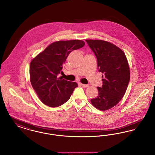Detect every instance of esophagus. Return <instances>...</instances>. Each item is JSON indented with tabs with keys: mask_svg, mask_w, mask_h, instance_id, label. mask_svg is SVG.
Segmentation results:
<instances>
[{
	"mask_svg": "<svg viewBox=\"0 0 155 155\" xmlns=\"http://www.w3.org/2000/svg\"><path fill=\"white\" fill-rule=\"evenodd\" d=\"M80 85L84 88H87L89 87V85H85V84H80Z\"/></svg>",
	"mask_w": 155,
	"mask_h": 155,
	"instance_id": "obj_1",
	"label": "esophagus"
}]
</instances>
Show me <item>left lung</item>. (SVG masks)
<instances>
[{"label":"left lung","mask_w":155,"mask_h":155,"mask_svg":"<svg viewBox=\"0 0 155 155\" xmlns=\"http://www.w3.org/2000/svg\"><path fill=\"white\" fill-rule=\"evenodd\" d=\"M95 53L99 71L102 75V87H97L98 96L91 99L100 110L115 106L124 95L130 78V70L125 53L120 48L103 40L87 39Z\"/></svg>","instance_id":"left-lung-1"}]
</instances>
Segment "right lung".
I'll list each match as a JSON object with an SVG mask.
<instances>
[{
  "label": "right lung",
  "mask_w": 155,
  "mask_h": 155,
  "mask_svg": "<svg viewBox=\"0 0 155 155\" xmlns=\"http://www.w3.org/2000/svg\"><path fill=\"white\" fill-rule=\"evenodd\" d=\"M84 45L83 41L78 39L56 41L31 60L30 81L45 104L51 107L62 105L70 99L74 89L78 87L76 82L58 78V75L63 73V65L70 52Z\"/></svg>",
  "instance_id": "right-lung-1"
}]
</instances>
